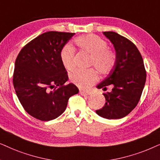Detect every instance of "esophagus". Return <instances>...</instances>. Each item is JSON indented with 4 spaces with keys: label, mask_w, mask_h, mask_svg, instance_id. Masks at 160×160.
<instances>
[{
    "label": "esophagus",
    "mask_w": 160,
    "mask_h": 160,
    "mask_svg": "<svg viewBox=\"0 0 160 160\" xmlns=\"http://www.w3.org/2000/svg\"><path fill=\"white\" fill-rule=\"evenodd\" d=\"M80 93L81 95L84 96V97H87V96L89 95L88 92H86V91H80Z\"/></svg>",
    "instance_id": "esophagus-1"
}]
</instances>
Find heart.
I'll return each instance as SVG.
<instances>
[{"instance_id": "1", "label": "heart", "mask_w": 160, "mask_h": 160, "mask_svg": "<svg viewBox=\"0 0 160 160\" xmlns=\"http://www.w3.org/2000/svg\"><path fill=\"white\" fill-rule=\"evenodd\" d=\"M74 42L80 50L91 55L89 66H93L102 75L111 72L116 63V55L108 48L105 40L94 34H87L77 37ZM75 50L70 44H66L60 52V59L67 70L74 68ZM70 80L78 88L88 89L98 80V73L94 69H78L70 74Z\"/></svg>"}]
</instances>
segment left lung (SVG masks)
<instances>
[{
    "mask_svg": "<svg viewBox=\"0 0 160 160\" xmlns=\"http://www.w3.org/2000/svg\"><path fill=\"white\" fill-rule=\"evenodd\" d=\"M110 40L116 52V63L111 72L97 86L112 91L104 93L105 105L96 112L102 118L118 119L127 116L141 97L146 80V72L141 54L133 42L112 31L103 32Z\"/></svg>",
    "mask_w": 160,
    "mask_h": 160,
    "instance_id": "left-lung-1",
    "label": "left lung"
}]
</instances>
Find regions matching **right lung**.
Listing matches in <instances>:
<instances>
[{
	"label": "right lung",
	"mask_w": 160,
	"mask_h": 160,
	"mask_svg": "<svg viewBox=\"0 0 160 160\" xmlns=\"http://www.w3.org/2000/svg\"><path fill=\"white\" fill-rule=\"evenodd\" d=\"M74 33L48 31L25 45L15 61L13 84L29 115L48 121L61 116L69 97L79 92L60 59L61 49Z\"/></svg>",
	"instance_id": "right-lung-1"
}]
</instances>
